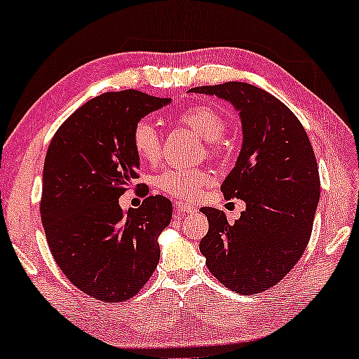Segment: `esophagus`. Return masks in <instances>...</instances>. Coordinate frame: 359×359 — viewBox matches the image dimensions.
<instances>
[{"instance_id":"esophagus-1","label":"esophagus","mask_w":359,"mask_h":359,"mask_svg":"<svg viewBox=\"0 0 359 359\" xmlns=\"http://www.w3.org/2000/svg\"><path fill=\"white\" fill-rule=\"evenodd\" d=\"M175 212H177L179 217H184V215H187V214L195 212V209H193V206H190V204L179 201V203H175Z\"/></svg>"}]
</instances>
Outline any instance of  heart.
Listing matches in <instances>:
<instances>
[{
  "label": "heart",
  "mask_w": 359,
  "mask_h": 359,
  "mask_svg": "<svg viewBox=\"0 0 359 359\" xmlns=\"http://www.w3.org/2000/svg\"><path fill=\"white\" fill-rule=\"evenodd\" d=\"M177 121L206 140V150L210 156H219L222 150L220 137L229 126L220 111L209 105H193L180 113ZM130 145L135 155L147 163H156L161 158V135L149 119H139L134 124ZM155 184L169 196L180 200H198L204 189L212 184V175L204 169L169 168L156 175Z\"/></svg>",
  "instance_id": "b5f03b06"
}]
</instances>
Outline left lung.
Returning a JSON list of instances; mask_svg holds the SVG:
<instances>
[{
    "label": "left lung",
    "mask_w": 359,
    "mask_h": 359,
    "mask_svg": "<svg viewBox=\"0 0 359 359\" xmlns=\"http://www.w3.org/2000/svg\"><path fill=\"white\" fill-rule=\"evenodd\" d=\"M191 93L219 95L240 111L243 149L222 184L225 200L246 201L235 224L215 208L200 251L209 271L238 294H259L280 283L302 257L320 201V172L299 118L280 99L252 84L229 81Z\"/></svg>",
    "instance_id": "1"
}]
</instances>
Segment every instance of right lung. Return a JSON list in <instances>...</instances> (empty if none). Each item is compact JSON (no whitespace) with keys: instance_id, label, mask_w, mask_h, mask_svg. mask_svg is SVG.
I'll return each mask as SVG.
<instances>
[{"instance_id":"obj_1","label":"right lung","mask_w":359,"mask_h":359,"mask_svg":"<svg viewBox=\"0 0 359 359\" xmlns=\"http://www.w3.org/2000/svg\"><path fill=\"white\" fill-rule=\"evenodd\" d=\"M168 104L135 89L100 94L60 124L44 159L39 212L50 252L73 286L105 304L134 297L159 262L172 203L147 191L140 208L123 210L118 200L139 179L134 124Z\"/></svg>"}]
</instances>
